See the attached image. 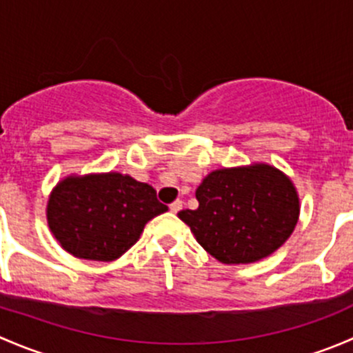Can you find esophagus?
Here are the masks:
<instances>
[{"instance_id": "34e87169", "label": "esophagus", "mask_w": 353, "mask_h": 353, "mask_svg": "<svg viewBox=\"0 0 353 353\" xmlns=\"http://www.w3.org/2000/svg\"><path fill=\"white\" fill-rule=\"evenodd\" d=\"M169 208H170V212H172V213H177L181 208H183V201H181V199H176L174 203H170Z\"/></svg>"}]
</instances>
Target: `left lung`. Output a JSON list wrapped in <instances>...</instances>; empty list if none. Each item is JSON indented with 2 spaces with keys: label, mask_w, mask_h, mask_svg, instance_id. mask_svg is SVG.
<instances>
[{
  "label": "left lung",
  "mask_w": 353,
  "mask_h": 353,
  "mask_svg": "<svg viewBox=\"0 0 353 353\" xmlns=\"http://www.w3.org/2000/svg\"><path fill=\"white\" fill-rule=\"evenodd\" d=\"M199 206L177 213L206 252L245 265L275 252L294 232L299 196L290 177L268 163L216 169L196 190Z\"/></svg>",
  "instance_id": "1"
}]
</instances>
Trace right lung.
Wrapping results in <instances>:
<instances>
[{"label":"right lung","mask_w":353,"mask_h":353,"mask_svg":"<svg viewBox=\"0 0 353 353\" xmlns=\"http://www.w3.org/2000/svg\"><path fill=\"white\" fill-rule=\"evenodd\" d=\"M167 210L150 184L108 172L65 177L46 213L52 236L70 254L114 261L140 239L148 220Z\"/></svg>","instance_id":"add662e5"}]
</instances>
